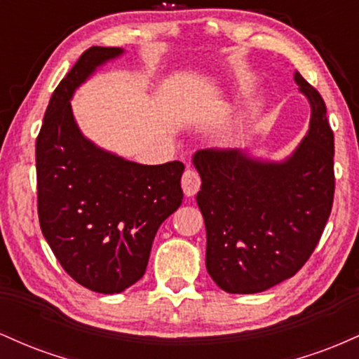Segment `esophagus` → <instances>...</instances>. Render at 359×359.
<instances>
[{"instance_id": "34e87169", "label": "esophagus", "mask_w": 359, "mask_h": 359, "mask_svg": "<svg viewBox=\"0 0 359 359\" xmlns=\"http://www.w3.org/2000/svg\"><path fill=\"white\" fill-rule=\"evenodd\" d=\"M182 189H184V194L187 197L196 196L197 191L201 189V177L196 170H192V168H187V170L184 172Z\"/></svg>"}]
</instances>
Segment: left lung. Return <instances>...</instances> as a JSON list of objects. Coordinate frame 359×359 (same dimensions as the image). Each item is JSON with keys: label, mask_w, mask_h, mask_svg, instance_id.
I'll return each mask as SVG.
<instances>
[{"label": "left lung", "mask_w": 359, "mask_h": 359, "mask_svg": "<svg viewBox=\"0 0 359 359\" xmlns=\"http://www.w3.org/2000/svg\"><path fill=\"white\" fill-rule=\"evenodd\" d=\"M311 102L306 138L283 162L238 148L194 155L204 216L205 269L229 294H258L294 277L320 240L334 201V135L325 102L295 72Z\"/></svg>", "instance_id": "obj_1"}]
</instances>
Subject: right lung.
Returning <instances> with one entry per match:
<instances>
[{"label": "right lung", "instance_id": "1", "mask_svg": "<svg viewBox=\"0 0 359 359\" xmlns=\"http://www.w3.org/2000/svg\"><path fill=\"white\" fill-rule=\"evenodd\" d=\"M118 47H90L53 90L36 137L42 233L62 269L100 294H119L145 273L160 224L182 204V162L142 165L81 133L71 97Z\"/></svg>", "mask_w": 359, "mask_h": 359}]
</instances>
